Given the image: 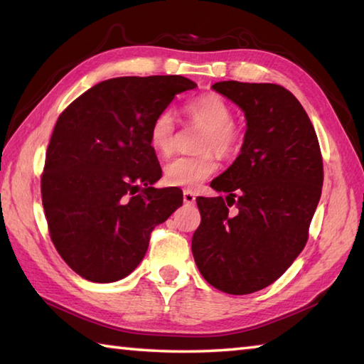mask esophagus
<instances>
[{"instance_id": "obj_1", "label": "esophagus", "mask_w": 364, "mask_h": 364, "mask_svg": "<svg viewBox=\"0 0 364 364\" xmlns=\"http://www.w3.org/2000/svg\"><path fill=\"white\" fill-rule=\"evenodd\" d=\"M183 200H184V203H186V205H193L196 202V194L193 193V191H189V189L183 191Z\"/></svg>"}]
</instances>
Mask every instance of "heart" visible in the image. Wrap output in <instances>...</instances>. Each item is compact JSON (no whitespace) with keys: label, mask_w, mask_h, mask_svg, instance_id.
I'll return each instance as SVG.
<instances>
[{"label":"heart","mask_w":364,"mask_h":364,"mask_svg":"<svg viewBox=\"0 0 364 364\" xmlns=\"http://www.w3.org/2000/svg\"><path fill=\"white\" fill-rule=\"evenodd\" d=\"M183 113L191 122L202 125L197 156H180L164 168V180L168 186L197 188L218 168L216 157H230L240 148L242 134L234 122V109L220 94L208 92L191 98L183 105ZM176 119L171 109L157 113L148 129V141L157 156L167 157L175 149Z\"/></svg>","instance_id":"obj_1"}]
</instances>
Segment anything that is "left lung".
Masks as SVG:
<instances>
[{"label":"left lung","instance_id":"left-lung-1","mask_svg":"<svg viewBox=\"0 0 364 364\" xmlns=\"http://www.w3.org/2000/svg\"><path fill=\"white\" fill-rule=\"evenodd\" d=\"M213 89L243 109L247 132L239 157L210 183L226 199H196L202 220L191 248L211 287L250 294L274 283L306 247L321 196V151L306 109L288 89L239 81Z\"/></svg>","mask_w":364,"mask_h":364}]
</instances>
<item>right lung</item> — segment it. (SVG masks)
Segmentation results:
<instances>
[{"label":"right lung","instance_id":"right-lung-1","mask_svg":"<svg viewBox=\"0 0 364 364\" xmlns=\"http://www.w3.org/2000/svg\"><path fill=\"white\" fill-rule=\"evenodd\" d=\"M197 87L184 76H124L71 102L52 132L41 199L58 255L82 279L127 277L151 232L183 203L178 189H156L162 168L148 129L176 94Z\"/></svg>","mask_w":364,"mask_h":364}]
</instances>
